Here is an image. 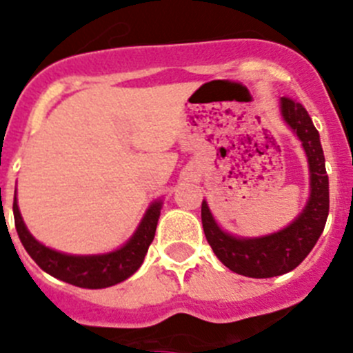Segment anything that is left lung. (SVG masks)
Listing matches in <instances>:
<instances>
[{
	"label": "left lung",
	"instance_id": "8db88e82",
	"mask_svg": "<svg viewBox=\"0 0 353 353\" xmlns=\"http://www.w3.org/2000/svg\"><path fill=\"white\" fill-rule=\"evenodd\" d=\"M281 114L303 142L310 163L311 195L299 218L271 236L239 239L225 234L202 202V227L209 246L230 271L248 278H272L297 268L322 236L329 216V177L319 132L297 100L281 98Z\"/></svg>",
	"mask_w": 353,
	"mask_h": 353
}]
</instances>
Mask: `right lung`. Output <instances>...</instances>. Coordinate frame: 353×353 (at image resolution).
Segmentation results:
<instances>
[{
  "mask_svg": "<svg viewBox=\"0 0 353 353\" xmlns=\"http://www.w3.org/2000/svg\"><path fill=\"white\" fill-rule=\"evenodd\" d=\"M161 202H154L145 212L144 220L139 225L132 239L121 248L107 255L75 256L54 252L50 248L38 243L22 221L19 212L17 199H14V218L19 239L26 248L31 259L38 263V268L49 272L54 278L66 281L81 288H107L121 283L137 271L144 262V256L153 243L157 232L158 218H160Z\"/></svg>",
  "mask_w": 353,
  "mask_h": 353,
  "instance_id": "right-lung-1",
  "label": "right lung"
}]
</instances>
